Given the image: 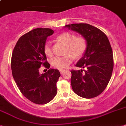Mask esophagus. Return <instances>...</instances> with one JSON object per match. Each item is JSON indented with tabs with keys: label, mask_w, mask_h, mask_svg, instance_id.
I'll use <instances>...</instances> for the list:
<instances>
[{
	"label": "esophagus",
	"mask_w": 126,
	"mask_h": 126,
	"mask_svg": "<svg viewBox=\"0 0 126 126\" xmlns=\"http://www.w3.org/2000/svg\"><path fill=\"white\" fill-rule=\"evenodd\" d=\"M60 72H61V74H63V73H64V70H61V71H60Z\"/></svg>",
	"instance_id": "esophagus-1"
}]
</instances>
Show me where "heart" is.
<instances>
[{
  "label": "heart",
  "instance_id": "b5f03b06",
  "mask_svg": "<svg viewBox=\"0 0 126 126\" xmlns=\"http://www.w3.org/2000/svg\"><path fill=\"white\" fill-rule=\"evenodd\" d=\"M57 39L67 46L64 57H55L51 61V65L60 70H64L72 62L73 57L75 59L83 56L88 47V42L83 36L76 37L73 33L65 32L57 37ZM44 52L48 57L53 56L51 44L47 41L44 46Z\"/></svg>",
  "mask_w": 126,
  "mask_h": 126
}]
</instances>
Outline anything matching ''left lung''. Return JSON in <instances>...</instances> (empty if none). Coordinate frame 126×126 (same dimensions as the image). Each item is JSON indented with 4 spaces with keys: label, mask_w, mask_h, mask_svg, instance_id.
I'll return each instance as SVG.
<instances>
[{
    "label": "left lung",
    "mask_w": 126,
    "mask_h": 126,
    "mask_svg": "<svg viewBox=\"0 0 126 126\" xmlns=\"http://www.w3.org/2000/svg\"><path fill=\"white\" fill-rule=\"evenodd\" d=\"M65 28L80 33L88 42L85 53L76 64L85 69L71 71L73 90L83 98L96 97L104 91L112 75L114 63L110 41L104 32L88 24H71Z\"/></svg>",
    "instance_id": "obj_1"
}]
</instances>
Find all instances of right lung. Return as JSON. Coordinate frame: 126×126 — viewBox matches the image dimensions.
Returning a JSON list of instances; mask_svg holds the SVG:
<instances>
[{
    "mask_svg": "<svg viewBox=\"0 0 126 126\" xmlns=\"http://www.w3.org/2000/svg\"><path fill=\"white\" fill-rule=\"evenodd\" d=\"M49 28H37L22 35L16 42L11 56V71L16 86L24 96L37 104H45L57 93V82L61 73L49 69L44 52L47 37L53 35ZM41 65L49 69L40 74Z\"/></svg>",
    "mask_w": 126,
    "mask_h": 126,
    "instance_id": "right-lung-1",
    "label": "right lung"
}]
</instances>
